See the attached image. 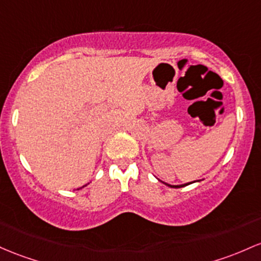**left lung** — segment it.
Returning <instances> with one entry per match:
<instances>
[{
  "label": "left lung",
  "instance_id": "1",
  "mask_svg": "<svg viewBox=\"0 0 261 261\" xmlns=\"http://www.w3.org/2000/svg\"><path fill=\"white\" fill-rule=\"evenodd\" d=\"M159 179V178H157ZM160 182H162V183H165L166 186H168V187H171V188H181V187H185V186H188V185H192V183H194V182H199L200 179H198V181H193V182H188V183H183V185H170V183H166V182H163V181H161V179H159Z\"/></svg>",
  "mask_w": 261,
  "mask_h": 261
}]
</instances>
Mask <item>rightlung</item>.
<instances>
[{
  "instance_id": "add662e5",
  "label": "right lung",
  "mask_w": 261,
  "mask_h": 261,
  "mask_svg": "<svg viewBox=\"0 0 261 261\" xmlns=\"http://www.w3.org/2000/svg\"><path fill=\"white\" fill-rule=\"evenodd\" d=\"M85 186H87V185H85ZM85 186H83V187H85ZM83 187H82V188H83Z\"/></svg>"
}]
</instances>
